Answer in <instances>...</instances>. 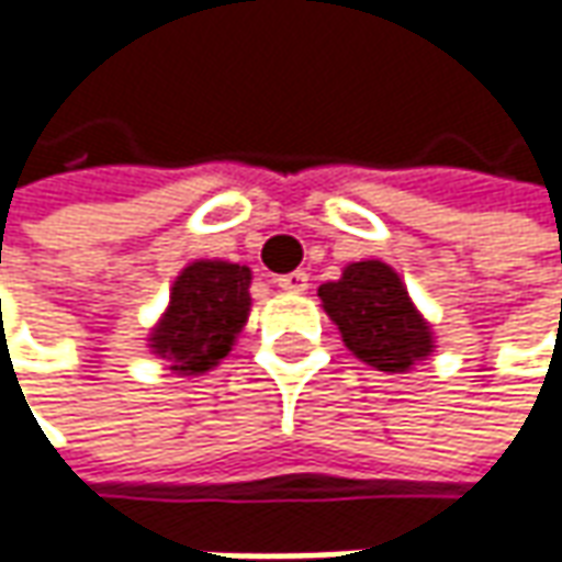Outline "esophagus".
<instances>
[{"instance_id":"esophagus-1","label":"esophagus","mask_w":562,"mask_h":562,"mask_svg":"<svg viewBox=\"0 0 562 562\" xmlns=\"http://www.w3.org/2000/svg\"><path fill=\"white\" fill-rule=\"evenodd\" d=\"M274 284L284 293H303L310 288V274L306 271H288V274L274 278Z\"/></svg>"}]
</instances>
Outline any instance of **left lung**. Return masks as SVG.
Masks as SVG:
<instances>
[{
	"label": "left lung",
	"mask_w": 562,
	"mask_h": 562,
	"mask_svg": "<svg viewBox=\"0 0 562 562\" xmlns=\"http://www.w3.org/2000/svg\"><path fill=\"white\" fill-rule=\"evenodd\" d=\"M318 296L347 350L378 372H406L435 347L400 274L378 259L347 266L340 281L318 288Z\"/></svg>",
	"instance_id": "8db88e82"
}]
</instances>
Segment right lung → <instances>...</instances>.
I'll return each mask as SVG.
<instances>
[{
    "mask_svg": "<svg viewBox=\"0 0 562 562\" xmlns=\"http://www.w3.org/2000/svg\"><path fill=\"white\" fill-rule=\"evenodd\" d=\"M249 269L234 262H190L175 288L149 347L171 362L178 375H203L231 353L247 325Z\"/></svg>",
    "mask_w": 562,
    "mask_h": 562,
    "instance_id": "obj_1",
    "label": "right lung"
}]
</instances>
